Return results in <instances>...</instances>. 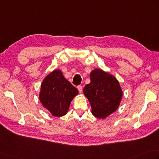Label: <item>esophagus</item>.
Masks as SVG:
<instances>
[{
  "mask_svg": "<svg viewBox=\"0 0 159 159\" xmlns=\"http://www.w3.org/2000/svg\"><path fill=\"white\" fill-rule=\"evenodd\" d=\"M77 89H79V93H81V92H82V89H83V88H82V86H81V85H79V86H77Z\"/></svg>",
  "mask_w": 159,
  "mask_h": 159,
  "instance_id": "34e87169",
  "label": "esophagus"
}]
</instances>
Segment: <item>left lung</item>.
<instances>
[{"label": "left lung", "mask_w": 159, "mask_h": 159, "mask_svg": "<svg viewBox=\"0 0 159 159\" xmlns=\"http://www.w3.org/2000/svg\"><path fill=\"white\" fill-rule=\"evenodd\" d=\"M90 83L83 89L92 107V114L104 119L115 112L123 97L122 88L113 75L101 69H94L90 73Z\"/></svg>", "instance_id": "8db88e82"}]
</instances>
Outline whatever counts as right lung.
Masks as SVG:
<instances>
[{
  "label": "right lung",
  "instance_id": "add662e5",
  "mask_svg": "<svg viewBox=\"0 0 159 159\" xmlns=\"http://www.w3.org/2000/svg\"><path fill=\"white\" fill-rule=\"evenodd\" d=\"M78 94V89L65 79L62 71L54 70L43 79L39 100L53 116L61 117L67 113L71 102Z\"/></svg>",
  "mask_w": 159,
  "mask_h": 159
}]
</instances>
